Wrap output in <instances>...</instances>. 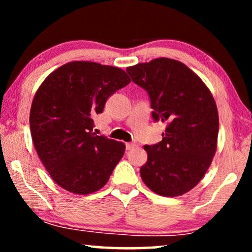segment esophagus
I'll use <instances>...</instances> for the list:
<instances>
[{"label": "esophagus", "instance_id": "34e87169", "mask_svg": "<svg viewBox=\"0 0 252 252\" xmlns=\"http://www.w3.org/2000/svg\"><path fill=\"white\" fill-rule=\"evenodd\" d=\"M135 146V143H126V150H132Z\"/></svg>", "mask_w": 252, "mask_h": 252}]
</instances>
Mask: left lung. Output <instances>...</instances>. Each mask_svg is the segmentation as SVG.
Returning a JSON list of instances; mask_svg holds the SVG:
<instances>
[{
	"label": "left lung",
	"mask_w": 252,
	"mask_h": 252,
	"mask_svg": "<svg viewBox=\"0 0 252 252\" xmlns=\"http://www.w3.org/2000/svg\"><path fill=\"white\" fill-rule=\"evenodd\" d=\"M126 72L149 95L153 119L166 124L163 140L144 146L148 160L141 178L158 195L185 194L204 177L217 149L219 118L212 94L190 68L171 58Z\"/></svg>",
	"instance_id": "1"
}]
</instances>
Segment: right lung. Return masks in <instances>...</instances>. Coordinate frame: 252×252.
Returning <instances> with one entry per match:
<instances>
[{"label":"right lung","instance_id":"add662e5","mask_svg":"<svg viewBox=\"0 0 252 252\" xmlns=\"http://www.w3.org/2000/svg\"><path fill=\"white\" fill-rule=\"evenodd\" d=\"M129 82L119 67L71 62L37 89L30 113L32 140L50 177L65 190H98L122 159L125 144L96 135L93 128L109 96Z\"/></svg>","mask_w":252,"mask_h":252}]
</instances>
